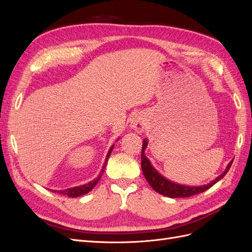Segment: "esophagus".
<instances>
[{
  "instance_id": "obj_1",
  "label": "esophagus",
  "mask_w": 252,
  "mask_h": 252,
  "mask_svg": "<svg viewBox=\"0 0 252 252\" xmlns=\"http://www.w3.org/2000/svg\"><path fill=\"white\" fill-rule=\"evenodd\" d=\"M130 126L134 129L135 131L142 132L144 130L145 126H146V124H145V120L141 116V114H136V116H134L132 118V120L130 122Z\"/></svg>"
}]
</instances>
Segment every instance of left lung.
Here are the masks:
<instances>
[{"instance_id":"left-lung-1","label":"left lung","mask_w":252,"mask_h":252,"mask_svg":"<svg viewBox=\"0 0 252 252\" xmlns=\"http://www.w3.org/2000/svg\"><path fill=\"white\" fill-rule=\"evenodd\" d=\"M147 144H148V141L147 139H145L143 141V146H142V161H141L144 177L147 180L152 189L156 190L157 192H158L159 194H163L165 196L172 197V199H174V197H189L191 195H195L206 191V190L215 185L217 182H219L220 179L225 177V174L228 172V170H229L231 164L233 162L232 159V161L227 165L225 171L220 175H219L217 179L208 183L207 185H203V186L181 185V184H178V183L167 180L165 177H163L162 174H159L157 169H155V167L151 165L147 157L145 156V149L147 147Z\"/></svg>"}]
</instances>
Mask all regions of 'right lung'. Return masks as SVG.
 Instances as JSON below:
<instances>
[{"instance_id":"1","label":"right lung","mask_w":252,"mask_h":252,"mask_svg":"<svg viewBox=\"0 0 252 252\" xmlns=\"http://www.w3.org/2000/svg\"><path fill=\"white\" fill-rule=\"evenodd\" d=\"M113 147H114V145H112V146L110 147L107 156H106L105 162H104V164H103V167H102V169H101V171H100V174L97 175V178H95L94 181H91V182L87 183V184H85V185H81V186H77V187L68 188V189H64V190H55V192H58V193H61V194H64V195H67V196H69V197H77V196H81V195H84V194L88 193V192L90 191V190H93L94 187L97 184V182L100 181V179H101V177H102V174H103V172H104V170H105V168H106V164H107L108 158H109V156H110V154H111V151H112ZM52 191H53V190H52Z\"/></svg>"}]
</instances>
